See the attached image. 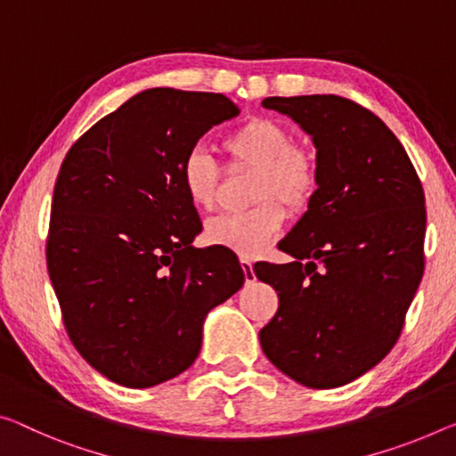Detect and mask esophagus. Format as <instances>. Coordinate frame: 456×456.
I'll use <instances>...</instances> for the list:
<instances>
[{"label": "esophagus", "instance_id": "34e87169", "mask_svg": "<svg viewBox=\"0 0 456 456\" xmlns=\"http://www.w3.org/2000/svg\"><path fill=\"white\" fill-rule=\"evenodd\" d=\"M241 267H243V273H245V281H248V284L256 281V273H254V265H251V259L241 257Z\"/></svg>", "mask_w": 456, "mask_h": 456}]
</instances>
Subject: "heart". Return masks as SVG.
I'll return each instance as SVG.
<instances>
[{
    "label": "heart",
    "instance_id": "b5f03b06",
    "mask_svg": "<svg viewBox=\"0 0 456 456\" xmlns=\"http://www.w3.org/2000/svg\"><path fill=\"white\" fill-rule=\"evenodd\" d=\"M223 150L233 162L257 168L254 200L243 213H223L207 223V240L231 249L240 257H256L272 243L284 225V207L305 208L316 191V166L308 151L294 146L290 129L278 121L256 118L233 129ZM180 186L192 207L211 211L216 200L219 168L202 150H192L180 164ZM266 200L264 201L263 199Z\"/></svg>",
    "mask_w": 456,
    "mask_h": 456
}]
</instances>
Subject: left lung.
<instances>
[{"label":"left lung","instance_id":"1","mask_svg":"<svg viewBox=\"0 0 456 456\" xmlns=\"http://www.w3.org/2000/svg\"><path fill=\"white\" fill-rule=\"evenodd\" d=\"M316 150V191L278 248L256 264L278 292L259 330L265 357L298 384L341 387L395 345L424 272V191L406 150L371 111L337 95L267 97Z\"/></svg>","mask_w":456,"mask_h":456}]
</instances>
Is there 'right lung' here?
I'll list each match as a JSON object with an SVG mask.
<instances>
[{"label":"right lung","instance_id":"add662e5","mask_svg":"<svg viewBox=\"0 0 456 456\" xmlns=\"http://www.w3.org/2000/svg\"><path fill=\"white\" fill-rule=\"evenodd\" d=\"M240 110L221 93L156 86L77 140L54 184L46 264L64 327L93 370L154 387L189 370L207 314L245 281L225 248L194 249L202 225L180 164Z\"/></svg>","mask_w":456,"mask_h":456}]
</instances>
